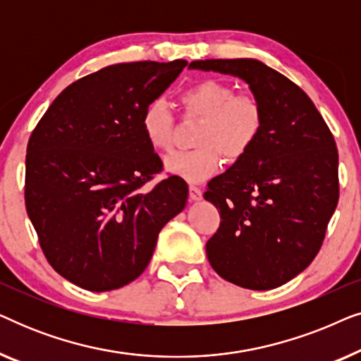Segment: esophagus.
I'll return each mask as SVG.
<instances>
[{
    "instance_id": "obj_1",
    "label": "esophagus",
    "mask_w": 361,
    "mask_h": 361,
    "mask_svg": "<svg viewBox=\"0 0 361 361\" xmlns=\"http://www.w3.org/2000/svg\"><path fill=\"white\" fill-rule=\"evenodd\" d=\"M189 199L192 202H199L202 199V190L199 189V187H195V185L189 187Z\"/></svg>"
}]
</instances>
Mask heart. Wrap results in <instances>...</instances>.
I'll use <instances>...</instances> for the list:
<instances>
[{
    "label": "heart",
    "mask_w": 361,
    "mask_h": 361,
    "mask_svg": "<svg viewBox=\"0 0 361 361\" xmlns=\"http://www.w3.org/2000/svg\"><path fill=\"white\" fill-rule=\"evenodd\" d=\"M187 115L202 118L194 151L169 156L164 169L179 179L199 184L220 171L224 156L236 161L248 152L263 130V110L253 97L236 95L235 88L220 80H204L187 88L180 97ZM141 130L154 151H171L174 116L161 98L147 103L141 113Z\"/></svg>",
    "instance_id": "heart-1"
}]
</instances>
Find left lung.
I'll return each instance as SVG.
<instances>
[{
  "label": "left lung",
  "mask_w": 361,
  "mask_h": 361,
  "mask_svg": "<svg viewBox=\"0 0 361 361\" xmlns=\"http://www.w3.org/2000/svg\"><path fill=\"white\" fill-rule=\"evenodd\" d=\"M189 68L248 83L263 110L258 141L209 182L220 210L207 258L221 278L268 290L312 263L338 202L335 140L302 88L256 59H207Z\"/></svg>",
  "instance_id": "8db88e82"
}]
</instances>
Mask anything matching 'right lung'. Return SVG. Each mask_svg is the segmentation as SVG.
Listing matches in <instances>:
<instances>
[{
    "instance_id": "obj_1",
    "label": "right lung",
    "mask_w": 361,
    "mask_h": 361,
    "mask_svg": "<svg viewBox=\"0 0 361 361\" xmlns=\"http://www.w3.org/2000/svg\"><path fill=\"white\" fill-rule=\"evenodd\" d=\"M185 61L108 66L68 85L27 142L26 210L46 258L78 288L105 293L135 281L189 187L162 169L141 113L179 77Z\"/></svg>"
}]
</instances>
